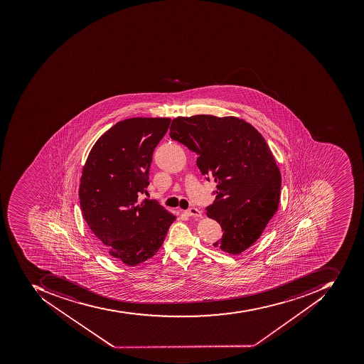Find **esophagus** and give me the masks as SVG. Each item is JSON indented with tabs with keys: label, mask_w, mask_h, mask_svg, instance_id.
<instances>
[{
	"label": "esophagus",
	"mask_w": 364,
	"mask_h": 364,
	"mask_svg": "<svg viewBox=\"0 0 364 364\" xmlns=\"http://www.w3.org/2000/svg\"><path fill=\"white\" fill-rule=\"evenodd\" d=\"M186 214L188 215V216L191 217H198V218H200L203 215H201L200 210L199 209L195 208V207H191V208L187 209L186 210Z\"/></svg>",
	"instance_id": "esophagus-1"
}]
</instances>
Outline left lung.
Instances as JSON below:
<instances>
[{"label": "left lung", "instance_id": "obj_1", "mask_svg": "<svg viewBox=\"0 0 364 364\" xmlns=\"http://www.w3.org/2000/svg\"><path fill=\"white\" fill-rule=\"evenodd\" d=\"M169 134L196 152L201 175L217 183L216 200L206 208L224 230L215 247L240 255L279 208L281 173L265 139L244 119L212 114L177 117Z\"/></svg>", "mask_w": 364, "mask_h": 364}]
</instances>
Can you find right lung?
Masks as SVG:
<instances>
[{
    "label": "right lung",
    "mask_w": 364,
    "mask_h": 364,
    "mask_svg": "<svg viewBox=\"0 0 364 364\" xmlns=\"http://www.w3.org/2000/svg\"><path fill=\"white\" fill-rule=\"evenodd\" d=\"M171 118H130L97 140L82 168L79 199L83 218L111 257L144 263L163 245L176 216L156 200H140L149 183L156 146Z\"/></svg>",
    "instance_id": "right-lung-1"
}]
</instances>
